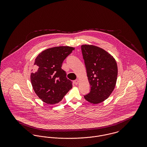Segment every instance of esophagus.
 <instances>
[{
  "mask_svg": "<svg viewBox=\"0 0 147 147\" xmlns=\"http://www.w3.org/2000/svg\"><path fill=\"white\" fill-rule=\"evenodd\" d=\"M78 83H79V80H78V79H76V80H75L74 81V83L76 84V85H78Z\"/></svg>",
  "mask_w": 147,
  "mask_h": 147,
  "instance_id": "1",
  "label": "esophagus"
}]
</instances>
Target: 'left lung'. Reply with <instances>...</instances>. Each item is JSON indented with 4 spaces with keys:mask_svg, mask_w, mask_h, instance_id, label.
Wrapping results in <instances>:
<instances>
[{
    "mask_svg": "<svg viewBox=\"0 0 147 147\" xmlns=\"http://www.w3.org/2000/svg\"><path fill=\"white\" fill-rule=\"evenodd\" d=\"M87 77L91 86L90 92L84 96L93 104L109 97L116 84L118 68L116 60L110 53L94 45L81 46Z\"/></svg>",
    "mask_w": 147,
    "mask_h": 147,
    "instance_id": "1",
    "label": "left lung"
}]
</instances>
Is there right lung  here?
I'll return each mask as SVG.
<instances>
[{
    "label": "right lung",
    "instance_id": "1",
    "mask_svg": "<svg viewBox=\"0 0 147 147\" xmlns=\"http://www.w3.org/2000/svg\"><path fill=\"white\" fill-rule=\"evenodd\" d=\"M74 49L69 46L49 48L35 59L36 70L31 73V83L35 93L44 102L58 103L72 88V82L61 67L63 61Z\"/></svg>",
    "mask_w": 147,
    "mask_h": 147
}]
</instances>
